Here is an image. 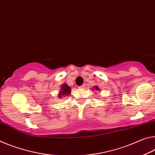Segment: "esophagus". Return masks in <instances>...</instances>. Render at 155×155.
Wrapping results in <instances>:
<instances>
[{
  "label": "esophagus",
  "instance_id": "esophagus-1",
  "mask_svg": "<svg viewBox=\"0 0 155 155\" xmlns=\"http://www.w3.org/2000/svg\"><path fill=\"white\" fill-rule=\"evenodd\" d=\"M80 88H85V85H82L80 86V87H79Z\"/></svg>",
  "mask_w": 155,
  "mask_h": 155
}]
</instances>
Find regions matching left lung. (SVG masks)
<instances>
[{
	"label": "left lung",
	"mask_w": 155,
	"mask_h": 155,
	"mask_svg": "<svg viewBox=\"0 0 155 155\" xmlns=\"http://www.w3.org/2000/svg\"><path fill=\"white\" fill-rule=\"evenodd\" d=\"M95 87V89H96V90H97V91H98V89H99V88H98L97 87Z\"/></svg>",
	"instance_id": "8db88e82"
}]
</instances>
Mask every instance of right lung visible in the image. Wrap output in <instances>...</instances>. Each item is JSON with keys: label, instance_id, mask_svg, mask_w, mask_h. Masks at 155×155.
Segmentation results:
<instances>
[{"label": "right lung", "instance_id": "1", "mask_svg": "<svg viewBox=\"0 0 155 155\" xmlns=\"http://www.w3.org/2000/svg\"><path fill=\"white\" fill-rule=\"evenodd\" d=\"M71 89V87H68L67 84H64L62 85V87H61V91H60L59 96L60 97H62V95H68L70 94Z\"/></svg>", "mask_w": 155, "mask_h": 155}]
</instances>
